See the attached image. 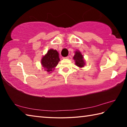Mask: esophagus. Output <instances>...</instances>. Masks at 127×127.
<instances>
[{
	"instance_id": "esophagus-1",
	"label": "esophagus",
	"mask_w": 127,
	"mask_h": 127,
	"mask_svg": "<svg viewBox=\"0 0 127 127\" xmlns=\"http://www.w3.org/2000/svg\"><path fill=\"white\" fill-rule=\"evenodd\" d=\"M69 58V56H67V57H64L63 58L64 59H68Z\"/></svg>"
}]
</instances>
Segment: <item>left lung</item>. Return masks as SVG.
<instances>
[{
    "mask_svg": "<svg viewBox=\"0 0 127 127\" xmlns=\"http://www.w3.org/2000/svg\"><path fill=\"white\" fill-rule=\"evenodd\" d=\"M73 59L75 61V62H76V65L80 68L84 66L85 63L84 60H83V55L81 54V53L79 51H76L73 57Z\"/></svg>",
    "mask_w": 127,
    "mask_h": 127,
    "instance_id": "1",
    "label": "left lung"
}]
</instances>
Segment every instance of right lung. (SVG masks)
<instances>
[{
	"mask_svg": "<svg viewBox=\"0 0 127 127\" xmlns=\"http://www.w3.org/2000/svg\"><path fill=\"white\" fill-rule=\"evenodd\" d=\"M60 61L59 53L58 51L53 49H50L48 53L44 56L41 60V64L44 68L48 72H50L54 69V68L58 64Z\"/></svg>",
	"mask_w": 127,
	"mask_h": 127,
	"instance_id": "1",
	"label": "right lung"
}]
</instances>
